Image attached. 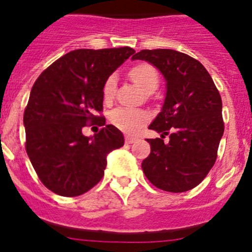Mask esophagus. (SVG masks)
Returning a JSON list of instances; mask_svg holds the SVG:
<instances>
[{
    "mask_svg": "<svg viewBox=\"0 0 252 252\" xmlns=\"http://www.w3.org/2000/svg\"><path fill=\"white\" fill-rule=\"evenodd\" d=\"M135 141H136V139H135V137H132V136L125 137V142H126V144H133Z\"/></svg>",
    "mask_w": 252,
    "mask_h": 252,
    "instance_id": "esophagus-1",
    "label": "esophagus"
}]
</instances>
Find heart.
Masks as SVG:
<instances>
[{
  "label": "heart",
  "mask_w": 252,
  "mask_h": 252,
  "mask_svg": "<svg viewBox=\"0 0 252 252\" xmlns=\"http://www.w3.org/2000/svg\"><path fill=\"white\" fill-rule=\"evenodd\" d=\"M130 78L136 86H139L142 91L157 90L159 84V74L158 70L153 65L148 63H141L132 66L130 70ZM116 88V77L110 75L103 84V98L106 101H111L113 97ZM110 120L113 126L120 128L124 132L135 133L141 128V126L148 122L149 113L142 110H135L128 107H119L112 111Z\"/></svg>",
  "instance_id": "obj_1"
}]
</instances>
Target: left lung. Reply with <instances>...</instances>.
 <instances>
[{"label": "left lung", "instance_id": "obj_1", "mask_svg": "<svg viewBox=\"0 0 252 252\" xmlns=\"http://www.w3.org/2000/svg\"><path fill=\"white\" fill-rule=\"evenodd\" d=\"M132 59L153 64L166 82L161 111L149 126L161 136L148 139L151 153L142 160L144 174L162 190L187 192L201 183L217 159L224 131L221 95L207 69L184 53L141 50Z\"/></svg>", "mask_w": 252, "mask_h": 252}]
</instances>
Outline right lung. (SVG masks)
I'll return each mask as SVG.
<instances>
[{
    "label": "right lung",
    "mask_w": 252,
    "mask_h": 252,
    "mask_svg": "<svg viewBox=\"0 0 252 252\" xmlns=\"http://www.w3.org/2000/svg\"><path fill=\"white\" fill-rule=\"evenodd\" d=\"M132 48L78 49L54 62L32 86L24 113L26 153L41 183L63 197L88 192L104 174L107 155L124 146V135L97 116L103 84ZM104 127L84 137L86 124Z\"/></svg>",
    "instance_id": "right-lung-1"
}]
</instances>
